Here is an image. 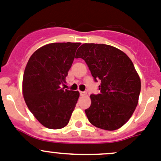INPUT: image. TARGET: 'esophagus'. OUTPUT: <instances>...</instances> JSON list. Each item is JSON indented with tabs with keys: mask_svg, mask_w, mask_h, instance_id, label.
Returning a JSON list of instances; mask_svg holds the SVG:
<instances>
[{
	"mask_svg": "<svg viewBox=\"0 0 161 161\" xmlns=\"http://www.w3.org/2000/svg\"><path fill=\"white\" fill-rule=\"evenodd\" d=\"M80 95H87V92H81V91H80Z\"/></svg>",
	"mask_w": 161,
	"mask_h": 161,
	"instance_id": "obj_1",
	"label": "esophagus"
}]
</instances>
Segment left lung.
Wrapping results in <instances>:
<instances>
[{
	"mask_svg": "<svg viewBox=\"0 0 161 161\" xmlns=\"http://www.w3.org/2000/svg\"><path fill=\"white\" fill-rule=\"evenodd\" d=\"M76 58L85 61L94 80L101 81L100 94L90 95L85 109L94 126L114 131L130 119L138 105L141 80L129 57L117 47L103 44H84Z\"/></svg>",
	"mask_w": 161,
	"mask_h": 161,
	"instance_id": "obj_1",
	"label": "left lung"
}]
</instances>
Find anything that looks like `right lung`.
<instances>
[{"instance_id": "obj_1", "label": "right lung", "mask_w": 161, "mask_h": 161, "mask_svg": "<svg viewBox=\"0 0 161 161\" xmlns=\"http://www.w3.org/2000/svg\"><path fill=\"white\" fill-rule=\"evenodd\" d=\"M80 44H46L30 56L25 68V102L36 120L50 129H59L68 125L80 95L78 92L63 87Z\"/></svg>"}]
</instances>
